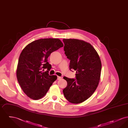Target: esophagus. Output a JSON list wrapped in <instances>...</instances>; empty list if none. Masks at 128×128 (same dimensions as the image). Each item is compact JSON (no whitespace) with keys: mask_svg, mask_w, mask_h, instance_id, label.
I'll list each match as a JSON object with an SVG mask.
<instances>
[{"mask_svg":"<svg viewBox=\"0 0 128 128\" xmlns=\"http://www.w3.org/2000/svg\"><path fill=\"white\" fill-rule=\"evenodd\" d=\"M62 77H60V76H58V80H60L62 79Z\"/></svg>","mask_w":128,"mask_h":128,"instance_id":"obj_1","label":"esophagus"}]
</instances>
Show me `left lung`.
I'll list each match as a JSON object with an SVG mask.
<instances>
[{"mask_svg":"<svg viewBox=\"0 0 128 128\" xmlns=\"http://www.w3.org/2000/svg\"><path fill=\"white\" fill-rule=\"evenodd\" d=\"M64 50L70 60V69L76 70V79L64 77L67 82L63 92L70 102L81 103L96 90L100 79L102 64L90 43L76 39H63Z\"/></svg>","mask_w":128,"mask_h":128,"instance_id":"8db88e82","label":"left lung"}]
</instances>
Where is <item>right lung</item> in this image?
I'll list each match as a JSON object with an SVG mask.
<instances>
[{
	"label": "right lung",
	"instance_id": "right-lung-1",
	"mask_svg": "<svg viewBox=\"0 0 128 128\" xmlns=\"http://www.w3.org/2000/svg\"><path fill=\"white\" fill-rule=\"evenodd\" d=\"M63 46L57 38H44L27 45L18 58L16 76L21 88L27 96L33 100L43 98L50 87L57 79L56 75H49L51 65L48 62L51 53ZM47 68L48 70L42 71Z\"/></svg>",
	"mask_w": 128,
	"mask_h": 128
}]
</instances>
